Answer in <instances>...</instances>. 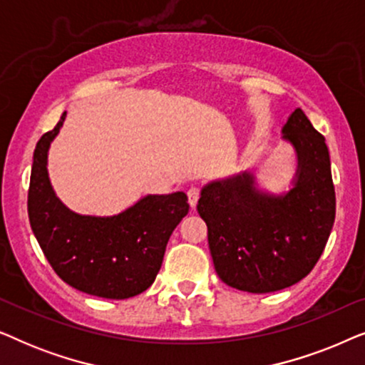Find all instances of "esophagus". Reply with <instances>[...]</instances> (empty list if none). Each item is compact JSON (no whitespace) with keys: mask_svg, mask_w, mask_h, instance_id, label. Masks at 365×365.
<instances>
[{"mask_svg":"<svg viewBox=\"0 0 365 365\" xmlns=\"http://www.w3.org/2000/svg\"><path fill=\"white\" fill-rule=\"evenodd\" d=\"M199 194H201V191H199V187H189V189H187V201H189V206L196 207V204H197V201H199Z\"/></svg>","mask_w":365,"mask_h":365,"instance_id":"esophagus-1","label":"esophagus"}]
</instances>
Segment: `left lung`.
<instances>
[{
	"label": "left lung",
	"mask_w": 365,
	"mask_h": 365,
	"mask_svg": "<svg viewBox=\"0 0 365 365\" xmlns=\"http://www.w3.org/2000/svg\"><path fill=\"white\" fill-rule=\"evenodd\" d=\"M282 139L297 159L289 191L261 189L249 171L201 189L197 212L207 224L214 267L239 291L266 294L297 284L316 266L336 219L326 139L301 108L287 118Z\"/></svg>",
	"instance_id": "8db88e82"
}]
</instances>
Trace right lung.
I'll list each match as a JSON object with an SVG mask.
<instances>
[{
	"mask_svg": "<svg viewBox=\"0 0 365 365\" xmlns=\"http://www.w3.org/2000/svg\"><path fill=\"white\" fill-rule=\"evenodd\" d=\"M66 113L33 154L29 224L54 272L78 291L128 299L151 286L171 234L189 211L182 191L148 194L114 216H88L64 206L48 174V151Z\"/></svg>",
	"mask_w": 365,
	"mask_h": 365,
	"instance_id": "right-lung-1",
	"label": "right lung"
}]
</instances>
